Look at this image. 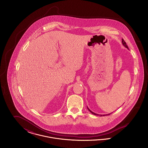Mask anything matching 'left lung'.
<instances>
[{"label":"left lung","mask_w":148,"mask_h":148,"mask_svg":"<svg viewBox=\"0 0 148 148\" xmlns=\"http://www.w3.org/2000/svg\"><path fill=\"white\" fill-rule=\"evenodd\" d=\"M122 44L123 45V46L124 47H125L126 48H127V49L129 50V48H128V47H127V44H126V42H125L122 39ZM87 108H88V110L90 112V113H92V114H94V115H98V116H106V115H110L111 113H109V114H104V115H99L98 114H96V113H94V112H92L89 108H88V107L87 106Z\"/></svg>","instance_id":"obj_1"}]
</instances>
